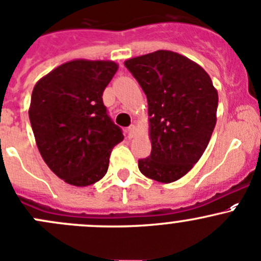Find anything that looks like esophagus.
<instances>
[{
  "label": "esophagus",
  "mask_w": 261,
  "mask_h": 261,
  "mask_svg": "<svg viewBox=\"0 0 261 261\" xmlns=\"http://www.w3.org/2000/svg\"><path fill=\"white\" fill-rule=\"evenodd\" d=\"M136 131H138L136 126L135 125H131L130 127H128V136H130V138H134V136L136 135Z\"/></svg>",
  "instance_id": "34e87169"
}]
</instances>
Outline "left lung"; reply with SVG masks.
Segmentation results:
<instances>
[{
	"label": "left lung",
	"mask_w": 261,
	"mask_h": 261,
	"mask_svg": "<svg viewBox=\"0 0 261 261\" xmlns=\"http://www.w3.org/2000/svg\"><path fill=\"white\" fill-rule=\"evenodd\" d=\"M148 99L151 153L139 169L162 184L184 177L198 163L217 123L218 92L208 72L190 58L159 49L128 58Z\"/></svg>",
	"instance_id": "left-lung-1"
}]
</instances>
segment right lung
<instances>
[{"label": "right lung", "mask_w": 261, "mask_h": 261, "mask_svg": "<svg viewBox=\"0 0 261 261\" xmlns=\"http://www.w3.org/2000/svg\"><path fill=\"white\" fill-rule=\"evenodd\" d=\"M117 70L113 61L77 58L53 69L33 89L29 118L38 150L66 184L84 187L102 179L113 146L123 140L102 99Z\"/></svg>", "instance_id": "add662e5"}]
</instances>
